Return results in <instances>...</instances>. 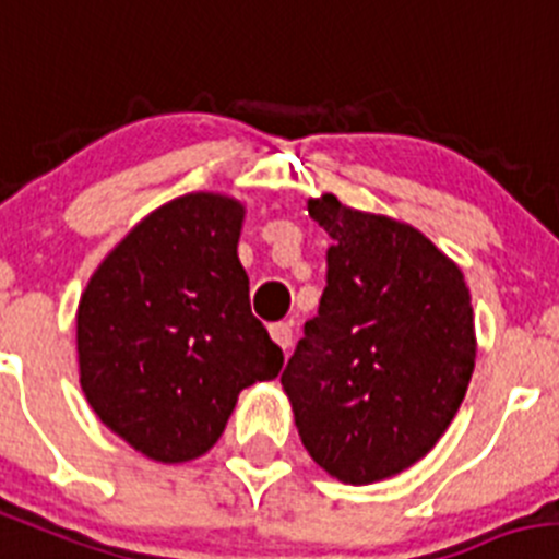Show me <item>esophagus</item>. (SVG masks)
<instances>
[{
    "mask_svg": "<svg viewBox=\"0 0 559 559\" xmlns=\"http://www.w3.org/2000/svg\"><path fill=\"white\" fill-rule=\"evenodd\" d=\"M271 337H274V343L280 346L283 352L290 349V343H294V332H290V324H285V321H276V324L269 326Z\"/></svg>",
    "mask_w": 559,
    "mask_h": 559,
    "instance_id": "1",
    "label": "esophagus"
}]
</instances>
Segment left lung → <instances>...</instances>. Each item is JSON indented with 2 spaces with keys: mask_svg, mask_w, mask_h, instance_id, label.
<instances>
[{
  "mask_svg": "<svg viewBox=\"0 0 559 559\" xmlns=\"http://www.w3.org/2000/svg\"><path fill=\"white\" fill-rule=\"evenodd\" d=\"M307 213L332 238L319 316L283 371L310 457L346 485L409 468L468 391L477 335L454 260L409 224L324 193Z\"/></svg>",
  "mask_w": 559,
  "mask_h": 559,
  "instance_id": "obj_1",
  "label": "left lung"
}]
</instances>
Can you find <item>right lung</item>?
Listing matches in <instances>:
<instances>
[{"instance_id":"right-lung-1","label":"right lung","mask_w":559,"mask_h":559,"mask_svg":"<svg viewBox=\"0 0 559 559\" xmlns=\"http://www.w3.org/2000/svg\"><path fill=\"white\" fill-rule=\"evenodd\" d=\"M243 213L222 193L171 199L102 260L76 307L82 393L107 429L157 463L210 452L238 393L283 368L249 307Z\"/></svg>"}]
</instances>
